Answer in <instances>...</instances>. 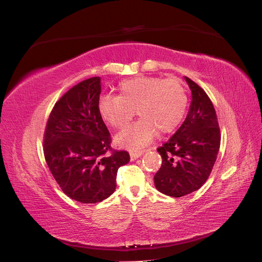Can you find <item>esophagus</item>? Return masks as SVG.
Listing matches in <instances>:
<instances>
[{
  "mask_svg": "<svg viewBox=\"0 0 262 262\" xmlns=\"http://www.w3.org/2000/svg\"><path fill=\"white\" fill-rule=\"evenodd\" d=\"M145 150H139V152H133V153H130V157H131V161H136L138 160L139 157H141L142 155L144 154Z\"/></svg>",
  "mask_w": 262,
  "mask_h": 262,
  "instance_id": "esophagus-1",
  "label": "esophagus"
}]
</instances>
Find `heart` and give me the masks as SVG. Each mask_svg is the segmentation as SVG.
<instances>
[{
  "label": "heart",
  "instance_id": "b5f03b06",
  "mask_svg": "<svg viewBox=\"0 0 262 262\" xmlns=\"http://www.w3.org/2000/svg\"><path fill=\"white\" fill-rule=\"evenodd\" d=\"M120 95H104L98 100V113L115 129H122L136 114L139 121L115 138L116 143L130 150L147 145L157 134L170 133L185 117L188 97L178 80L157 76H137L119 85Z\"/></svg>",
  "mask_w": 262,
  "mask_h": 262
}]
</instances>
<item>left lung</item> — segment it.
Masks as SVG:
<instances>
[{"label": "left lung", "instance_id": "1", "mask_svg": "<svg viewBox=\"0 0 262 262\" xmlns=\"http://www.w3.org/2000/svg\"><path fill=\"white\" fill-rule=\"evenodd\" d=\"M191 102L184 123L167 143L157 148L162 166L154 176L158 191L179 198L202 187L216 161L221 134L215 109L201 87L189 77Z\"/></svg>", "mask_w": 262, "mask_h": 262}]
</instances>
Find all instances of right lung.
<instances>
[{
	"label": "right lung",
	"mask_w": 262,
	"mask_h": 262,
	"mask_svg": "<svg viewBox=\"0 0 262 262\" xmlns=\"http://www.w3.org/2000/svg\"><path fill=\"white\" fill-rule=\"evenodd\" d=\"M100 77L67 92L54 105L45 132V158L68 196L97 203L116 190L119 167L130 162L125 150L112 154L110 133L98 113Z\"/></svg>",
	"instance_id": "obj_1"
}]
</instances>
